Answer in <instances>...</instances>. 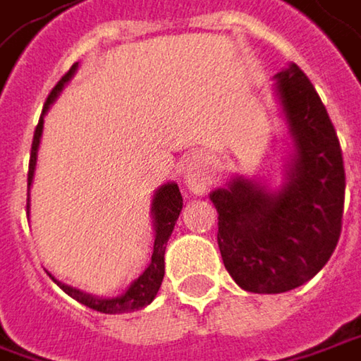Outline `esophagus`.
Segmentation results:
<instances>
[{"label":"esophagus","instance_id":"1","mask_svg":"<svg viewBox=\"0 0 361 361\" xmlns=\"http://www.w3.org/2000/svg\"><path fill=\"white\" fill-rule=\"evenodd\" d=\"M183 180L192 192H196V194L204 192L207 183L211 180L209 161L202 154H190L183 161Z\"/></svg>","mask_w":361,"mask_h":361}]
</instances>
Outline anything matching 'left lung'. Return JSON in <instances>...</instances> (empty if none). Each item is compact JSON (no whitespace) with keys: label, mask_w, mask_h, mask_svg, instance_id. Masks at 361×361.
<instances>
[{"label":"left lung","mask_w":361,"mask_h":361,"mask_svg":"<svg viewBox=\"0 0 361 361\" xmlns=\"http://www.w3.org/2000/svg\"><path fill=\"white\" fill-rule=\"evenodd\" d=\"M275 78L293 142L283 185L233 178L211 192L223 264L252 293H283L310 281L335 252L343 219V154L326 107L295 63Z\"/></svg>","instance_id":"8db88e82"}]
</instances>
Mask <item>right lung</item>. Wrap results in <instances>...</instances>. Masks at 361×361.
I'll use <instances>...</instances> for the list:
<instances>
[{"mask_svg": "<svg viewBox=\"0 0 361 361\" xmlns=\"http://www.w3.org/2000/svg\"><path fill=\"white\" fill-rule=\"evenodd\" d=\"M78 70V63H74L68 74L55 84V88L49 92L47 97V103L43 107V115L47 114L49 105L57 99V94L63 90V86L70 82V78L74 76V72ZM43 115H41V121L35 130V138H32V148H30V167H28V188L32 183L35 178V167H37V152H39V145H41V134H43ZM181 207H183V198H181L180 188L178 183L169 181V183H163L154 196H152V207H150V213H152V223H154V246H152V258H150V264L147 267V271L136 279L121 295L117 298H97V295H90V293H84L80 289H74L66 283H59L55 277H49L70 295L74 298L76 302L84 304L86 308L97 312H103V314H121V312H134L140 310L148 306L161 283H163V275H165V247L167 242L173 233V227H176V221L181 213ZM26 209H30L26 204Z\"/></svg>", "mask_w": 361, "mask_h": 361, "instance_id": "obj_1", "label": "right lung"}]
</instances>
